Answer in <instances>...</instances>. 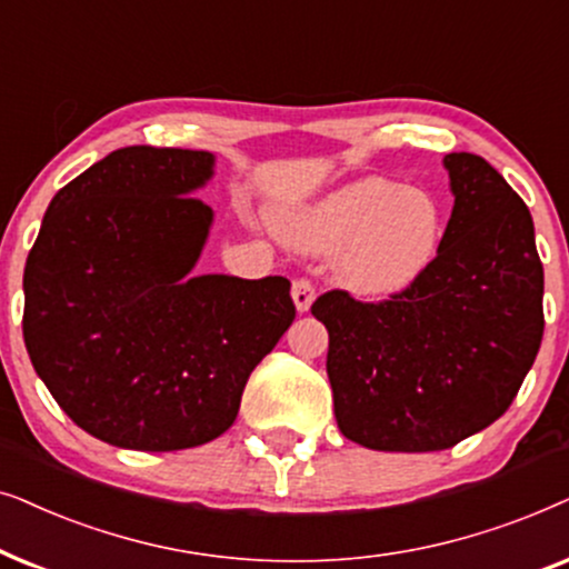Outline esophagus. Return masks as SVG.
Listing matches in <instances>:
<instances>
[{"label":"esophagus","instance_id":"esophagus-1","mask_svg":"<svg viewBox=\"0 0 569 569\" xmlns=\"http://www.w3.org/2000/svg\"><path fill=\"white\" fill-rule=\"evenodd\" d=\"M291 293H293V301H297L299 312H307L315 301V283L309 278H297L293 280Z\"/></svg>","mask_w":569,"mask_h":569}]
</instances>
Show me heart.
<instances>
[{"label":"heart","mask_w":569,"mask_h":569,"mask_svg":"<svg viewBox=\"0 0 569 569\" xmlns=\"http://www.w3.org/2000/svg\"><path fill=\"white\" fill-rule=\"evenodd\" d=\"M289 239L307 252H338L336 276L348 291L390 297L435 260L442 210L427 189L363 177L293 218Z\"/></svg>","instance_id":"b5f03b06"}]
</instances>
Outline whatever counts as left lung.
Returning a JSON list of instances; mask_svg holds the SVG:
<instances>
[{"mask_svg": "<svg viewBox=\"0 0 569 569\" xmlns=\"http://www.w3.org/2000/svg\"><path fill=\"white\" fill-rule=\"evenodd\" d=\"M456 206L429 268L382 301L317 297L336 419L351 442L435 452L487 429L518 396L543 336L533 221L502 173L445 156Z\"/></svg>", "mask_w": 569, "mask_h": 569, "instance_id": "obj_1", "label": "left lung"}]
</instances>
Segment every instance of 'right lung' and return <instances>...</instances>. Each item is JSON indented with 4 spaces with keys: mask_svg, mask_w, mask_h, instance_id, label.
Instances as JSON below:
<instances>
[{
    "mask_svg": "<svg viewBox=\"0 0 569 569\" xmlns=\"http://www.w3.org/2000/svg\"><path fill=\"white\" fill-rule=\"evenodd\" d=\"M206 150L119 148L59 189L26 262L22 338L88 435L169 452L221 437L252 369L291 328L280 276H197L213 210Z\"/></svg>",
    "mask_w": 569,
    "mask_h": 569,
    "instance_id": "right-lung-1",
    "label": "right lung"
}]
</instances>
